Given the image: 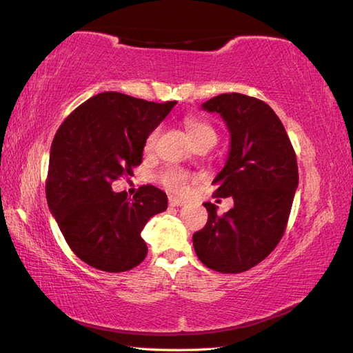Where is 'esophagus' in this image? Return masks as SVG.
I'll use <instances>...</instances> for the list:
<instances>
[{"label": "esophagus", "mask_w": 353, "mask_h": 353, "mask_svg": "<svg viewBox=\"0 0 353 353\" xmlns=\"http://www.w3.org/2000/svg\"><path fill=\"white\" fill-rule=\"evenodd\" d=\"M168 203H170V206H183L185 205V201L182 200V199H176V197H170L168 199Z\"/></svg>", "instance_id": "esophagus-1"}]
</instances>
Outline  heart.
I'll use <instances>...</instances> for the list:
<instances>
[{"label":"heart","instance_id":"1","mask_svg":"<svg viewBox=\"0 0 353 353\" xmlns=\"http://www.w3.org/2000/svg\"><path fill=\"white\" fill-rule=\"evenodd\" d=\"M185 125L186 130L190 133V138L192 139L194 145L200 144V142L205 141H211L215 144L216 139V133L214 130V127L211 124H208L206 121L196 117H188L185 119ZM157 137H159V129H153L147 134V138L144 141V150L145 153H152L156 145ZM159 182L171 192L176 194H182L188 188V185L191 182V174L188 171H185L182 168H176V167H170L167 170H163L159 174Z\"/></svg>","mask_w":353,"mask_h":353}]
</instances>
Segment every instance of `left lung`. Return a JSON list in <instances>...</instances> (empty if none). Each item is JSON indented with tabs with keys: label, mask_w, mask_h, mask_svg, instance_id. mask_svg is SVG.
<instances>
[{
	"label": "left lung",
	"mask_w": 353,
	"mask_h": 353,
	"mask_svg": "<svg viewBox=\"0 0 353 353\" xmlns=\"http://www.w3.org/2000/svg\"><path fill=\"white\" fill-rule=\"evenodd\" d=\"M216 112L230 133L226 165L215 177V197H232L234 208L192 235L194 250L208 268L243 273L264 261L283 236L299 185L294 148L279 117L267 103L244 94H221L201 104Z\"/></svg>",
	"instance_id": "8db88e82"
}]
</instances>
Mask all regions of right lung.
I'll use <instances>...</instances> for the list:
<instances>
[{"label":"right lung","instance_id":"add662e5","mask_svg":"<svg viewBox=\"0 0 353 353\" xmlns=\"http://www.w3.org/2000/svg\"><path fill=\"white\" fill-rule=\"evenodd\" d=\"M174 104L103 92L74 109L56 132L45 183L48 208L71 250L88 265L121 273L145 259L141 232L167 209V194L144 185L127 199L124 191H112V182L133 174L147 134Z\"/></svg>","mask_w":353,"mask_h":353}]
</instances>
